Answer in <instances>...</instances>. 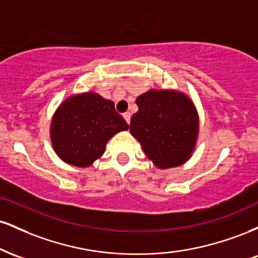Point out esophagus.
I'll list each match as a JSON object with an SVG mask.
<instances>
[{"mask_svg":"<svg viewBox=\"0 0 258 258\" xmlns=\"http://www.w3.org/2000/svg\"><path fill=\"white\" fill-rule=\"evenodd\" d=\"M123 119L126 120L127 123H130V120H131V112H125V114H123Z\"/></svg>","mask_w":258,"mask_h":258,"instance_id":"1","label":"esophagus"}]
</instances>
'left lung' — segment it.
I'll return each mask as SVG.
<instances>
[{
    "instance_id": "obj_1",
    "label": "left lung",
    "mask_w": 258,
    "mask_h": 258,
    "mask_svg": "<svg viewBox=\"0 0 258 258\" xmlns=\"http://www.w3.org/2000/svg\"><path fill=\"white\" fill-rule=\"evenodd\" d=\"M136 103L130 132L156 167L171 168L190 159L199 135V115L193 100L174 90H149Z\"/></svg>"
}]
</instances>
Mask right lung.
Returning a JSON list of instances; mask_svg holds the SVG:
<instances>
[{"label": "right lung", "mask_w": 258, "mask_h": 258, "mask_svg": "<svg viewBox=\"0 0 258 258\" xmlns=\"http://www.w3.org/2000/svg\"><path fill=\"white\" fill-rule=\"evenodd\" d=\"M128 130L111 100L94 92L74 94L60 103L51 121L54 152L67 164L88 167L104 154L116 133Z\"/></svg>", "instance_id": "1"}]
</instances>
